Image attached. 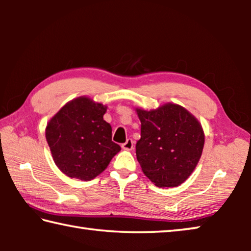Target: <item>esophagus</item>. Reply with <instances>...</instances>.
I'll return each instance as SVG.
<instances>
[{
  "label": "esophagus",
  "mask_w": 251,
  "mask_h": 251,
  "mask_svg": "<svg viewBox=\"0 0 251 251\" xmlns=\"http://www.w3.org/2000/svg\"><path fill=\"white\" fill-rule=\"evenodd\" d=\"M133 147H134V142H133V139H130V138L127 139V141L122 145V148L125 151H131L133 150Z\"/></svg>",
  "instance_id": "esophagus-1"
}]
</instances>
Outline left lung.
Listing matches in <instances>:
<instances>
[{"mask_svg": "<svg viewBox=\"0 0 251 251\" xmlns=\"http://www.w3.org/2000/svg\"><path fill=\"white\" fill-rule=\"evenodd\" d=\"M142 123L136 156L142 171L157 187H177L201 159L205 135L196 117L182 106L167 103L157 109L136 108Z\"/></svg>", "mask_w": 251, "mask_h": 251, "instance_id": "8db88e82", "label": "left lung"}]
</instances>
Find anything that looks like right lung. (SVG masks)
<instances>
[{"label":"right lung","instance_id":"right-lung-1","mask_svg":"<svg viewBox=\"0 0 251 251\" xmlns=\"http://www.w3.org/2000/svg\"><path fill=\"white\" fill-rule=\"evenodd\" d=\"M107 107L82 96L69 101L45 129L54 163L71 178L91 180L105 171L121 151L112 142V127L104 121Z\"/></svg>","mask_w":251,"mask_h":251}]
</instances>
